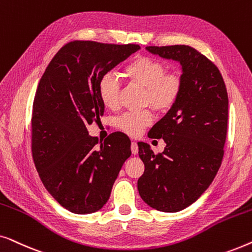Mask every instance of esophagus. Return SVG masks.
<instances>
[{
  "instance_id": "34e87169",
  "label": "esophagus",
  "mask_w": 252,
  "mask_h": 252,
  "mask_svg": "<svg viewBox=\"0 0 252 252\" xmlns=\"http://www.w3.org/2000/svg\"><path fill=\"white\" fill-rule=\"evenodd\" d=\"M130 150H132V153L134 155H136L137 153H139V147H137V143L136 142H132V144H130Z\"/></svg>"
}]
</instances>
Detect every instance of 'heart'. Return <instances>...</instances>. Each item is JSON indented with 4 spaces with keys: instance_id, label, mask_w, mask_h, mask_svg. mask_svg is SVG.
<instances>
[{
    "instance_id": "b5f03b06",
    "label": "heart",
    "mask_w": 252,
    "mask_h": 252,
    "mask_svg": "<svg viewBox=\"0 0 252 252\" xmlns=\"http://www.w3.org/2000/svg\"><path fill=\"white\" fill-rule=\"evenodd\" d=\"M163 62L148 56H136L123 68V75L132 84L144 88L142 104L157 111H167L177 103L182 89V78L177 72H168ZM119 84L112 75L105 74L98 82V96L109 109L119 105ZM153 120L149 110L127 112L117 120L124 133L136 136Z\"/></svg>"
}]
</instances>
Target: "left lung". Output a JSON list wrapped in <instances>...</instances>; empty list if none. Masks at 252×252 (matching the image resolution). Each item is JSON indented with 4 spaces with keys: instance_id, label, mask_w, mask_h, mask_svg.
Masks as SVG:
<instances>
[{
    "instance_id": "left-lung-1",
    "label": "left lung",
    "mask_w": 252,
    "mask_h": 252,
    "mask_svg": "<svg viewBox=\"0 0 252 252\" xmlns=\"http://www.w3.org/2000/svg\"><path fill=\"white\" fill-rule=\"evenodd\" d=\"M146 49L180 63L178 101L148 135L166 143L161 154L139 142L144 172L137 180L141 198L158 211L178 212L197 201L215 179L223 157L228 95L218 67L184 44Z\"/></svg>"
}]
</instances>
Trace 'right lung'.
I'll return each mask as SVG.
<instances>
[{"label": "right lung", "instance_id": "right-lung-1", "mask_svg": "<svg viewBox=\"0 0 252 252\" xmlns=\"http://www.w3.org/2000/svg\"><path fill=\"white\" fill-rule=\"evenodd\" d=\"M137 44L72 41L62 47L37 86L32 113V154L49 194L68 211L87 215L108 202L130 156V140L115 132L98 142L87 125L104 113L98 82Z\"/></svg>", "mask_w": 252, "mask_h": 252}]
</instances>
